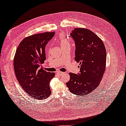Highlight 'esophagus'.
Wrapping results in <instances>:
<instances>
[{
	"mask_svg": "<svg viewBox=\"0 0 126 126\" xmlns=\"http://www.w3.org/2000/svg\"><path fill=\"white\" fill-rule=\"evenodd\" d=\"M57 74L59 75H60V76H62V75H65L66 73H64V72H60V71H58L57 72Z\"/></svg>",
	"mask_w": 126,
	"mask_h": 126,
	"instance_id": "esophagus-1",
	"label": "esophagus"
}]
</instances>
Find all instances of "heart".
Wrapping results in <instances>:
<instances>
[{
    "label": "heart",
    "mask_w": 126,
    "mask_h": 126,
    "mask_svg": "<svg viewBox=\"0 0 126 126\" xmlns=\"http://www.w3.org/2000/svg\"><path fill=\"white\" fill-rule=\"evenodd\" d=\"M59 43L61 46H63L64 45H69V42L67 38L64 35H61L59 37Z\"/></svg>",
    "instance_id": "obj_1"
}]
</instances>
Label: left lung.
Returning <instances> with one entry per match:
<instances>
[{"label":"left lung","mask_w":126,"mask_h":126,"mask_svg":"<svg viewBox=\"0 0 126 126\" xmlns=\"http://www.w3.org/2000/svg\"><path fill=\"white\" fill-rule=\"evenodd\" d=\"M70 34L76 45L75 59L79 63L80 72H70L66 85L71 93L86 96L101 81L106 69V50L102 40L89 29L76 28Z\"/></svg>","instance_id":"8db88e82"}]
</instances>
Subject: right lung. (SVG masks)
<instances>
[{
	"label": "right lung",
	"instance_id": "obj_1",
	"mask_svg": "<svg viewBox=\"0 0 126 126\" xmlns=\"http://www.w3.org/2000/svg\"><path fill=\"white\" fill-rule=\"evenodd\" d=\"M55 32H46L27 37L19 45L14 59L15 75L25 92L38 100L51 94L49 82L54 72L45 71L41 64L46 59L45 46Z\"/></svg>",
	"mask_w": 126,
	"mask_h": 126
}]
</instances>
